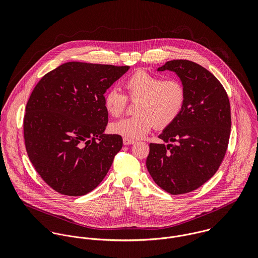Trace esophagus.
<instances>
[{
  "label": "esophagus",
  "instance_id": "esophagus-1",
  "mask_svg": "<svg viewBox=\"0 0 258 258\" xmlns=\"http://www.w3.org/2000/svg\"><path fill=\"white\" fill-rule=\"evenodd\" d=\"M135 141L134 140H131V139H128V138H123V144L124 145H131V144H134Z\"/></svg>",
  "mask_w": 258,
  "mask_h": 258
}]
</instances>
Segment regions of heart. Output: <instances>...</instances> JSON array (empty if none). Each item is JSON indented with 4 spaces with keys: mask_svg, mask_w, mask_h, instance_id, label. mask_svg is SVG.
I'll return each mask as SVG.
<instances>
[{
    "mask_svg": "<svg viewBox=\"0 0 258 258\" xmlns=\"http://www.w3.org/2000/svg\"><path fill=\"white\" fill-rule=\"evenodd\" d=\"M127 97L115 88L104 94V106L112 117L121 116L128 99L136 101V115L123 118L110 125L114 134L128 139H139L154 126L165 129L173 124L184 109L186 92L179 79H164L145 70H138L124 81Z\"/></svg>",
    "mask_w": 258,
    "mask_h": 258,
    "instance_id": "heart-1",
    "label": "heart"
}]
</instances>
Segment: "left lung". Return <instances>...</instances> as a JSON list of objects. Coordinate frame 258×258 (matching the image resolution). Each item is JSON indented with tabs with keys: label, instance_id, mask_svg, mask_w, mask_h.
I'll return each mask as SVG.
<instances>
[{
	"label": "left lung",
	"instance_id": "1",
	"mask_svg": "<svg viewBox=\"0 0 258 258\" xmlns=\"http://www.w3.org/2000/svg\"><path fill=\"white\" fill-rule=\"evenodd\" d=\"M159 72H175L186 92L184 109L159 136L173 144H150L146 161L154 182L171 195L192 191L219 170L230 135L227 93L202 66L185 60L167 61Z\"/></svg>",
	"mask_w": 258,
	"mask_h": 258
}]
</instances>
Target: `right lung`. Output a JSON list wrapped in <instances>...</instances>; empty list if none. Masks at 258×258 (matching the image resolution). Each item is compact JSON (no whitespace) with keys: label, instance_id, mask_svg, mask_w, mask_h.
<instances>
[{"label":"right lung","instance_id":"add662e5","mask_svg":"<svg viewBox=\"0 0 258 258\" xmlns=\"http://www.w3.org/2000/svg\"><path fill=\"white\" fill-rule=\"evenodd\" d=\"M128 70L72 61L37 82L24 117L25 145L38 175L55 191L86 195L108 173L123 141L103 133L104 93Z\"/></svg>","mask_w":258,"mask_h":258}]
</instances>
